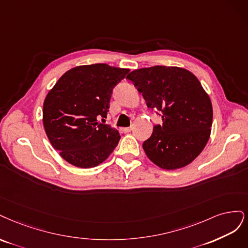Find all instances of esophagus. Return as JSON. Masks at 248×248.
Segmentation results:
<instances>
[{
  "label": "esophagus",
  "instance_id": "obj_1",
  "mask_svg": "<svg viewBox=\"0 0 248 248\" xmlns=\"http://www.w3.org/2000/svg\"><path fill=\"white\" fill-rule=\"evenodd\" d=\"M132 131V126H129V127H124L123 129V132L124 133H130Z\"/></svg>",
  "mask_w": 248,
  "mask_h": 248
}]
</instances>
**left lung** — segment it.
<instances>
[{
  "label": "left lung",
  "instance_id": "left-lung-1",
  "mask_svg": "<svg viewBox=\"0 0 248 248\" xmlns=\"http://www.w3.org/2000/svg\"><path fill=\"white\" fill-rule=\"evenodd\" d=\"M147 107L159 111L163 124L154 126L143 143L147 157L162 169L186 167L209 140L213 110L208 93L191 72L179 67L155 66L126 76Z\"/></svg>",
  "mask_w": 248,
  "mask_h": 248
}]
</instances>
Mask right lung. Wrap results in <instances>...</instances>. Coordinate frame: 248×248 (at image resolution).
Returning a JSON list of instances; mask_svg holds the SVG:
<instances>
[{
  "instance_id": "obj_1",
  "label": "right lung",
  "mask_w": 248,
  "mask_h": 248,
  "mask_svg": "<svg viewBox=\"0 0 248 248\" xmlns=\"http://www.w3.org/2000/svg\"><path fill=\"white\" fill-rule=\"evenodd\" d=\"M129 69L107 63L78 66L67 71L47 93L43 124L51 145L78 168L100 165L112 154L121 136L98 122L106 117L114 86Z\"/></svg>"
}]
</instances>
